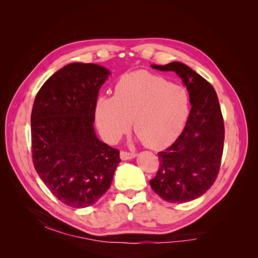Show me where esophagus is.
<instances>
[{"instance_id": "1", "label": "esophagus", "mask_w": 258, "mask_h": 258, "mask_svg": "<svg viewBox=\"0 0 258 258\" xmlns=\"http://www.w3.org/2000/svg\"><path fill=\"white\" fill-rule=\"evenodd\" d=\"M137 156V154L134 152H128V151H120V159L123 160H127V159H132Z\"/></svg>"}]
</instances>
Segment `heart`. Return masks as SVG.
Here are the masks:
<instances>
[{
    "label": "heart",
    "instance_id": "b5f03b06",
    "mask_svg": "<svg viewBox=\"0 0 258 258\" xmlns=\"http://www.w3.org/2000/svg\"><path fill=\"white\" fill-rule=\"evenodd\" d=\"M190 101L185 89L148 72L120 78L115 97L102 95L95 104V120L102 137L116 142L127 133L132 120L143 145L161 149L171 145L184 126Z\"/></svg>",
    "mask_w": 258,
    "mask_h": 258
}]
</instances>
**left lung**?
<instances>
[{
	"label": "left lung",
	"instance_id": "obj_1",
	"mask_svg": "<svg viewBox=\"0 0 258 258\" xmlns=\"http://www.w3.org/2000/svg\"><path fill=\"white\" fill-rule=\"evenodd\" d=\"M152 68L175 72L190 95L191 110L175 142L158 152L159 168L150 185L168 203H186L206 194L218 175L224 145V121L213 85L186 64L174 61Z\"/></svg>",
	"mask_w": 258,
	"mask_h": 258
}]
</instances>
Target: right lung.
Wrapping results in <instances>:
<instances>
[{"label":"right lung","instance_id":"add662e5","mask_svg":"<svg viewBox=\"0 0 258 258\" xmlns=\"http://www.w3.org/2000/svg\"><path fill=\"white\" fill-rule=\"evenodd\" d=\"M109 71L94 63H69L54 73L34 100L32 157L43 183L61 203L84 208L111 184L119 150L94 132L99 90Z\"/></svg>","mask_w":258,"mask_h":258}]
</instances>
